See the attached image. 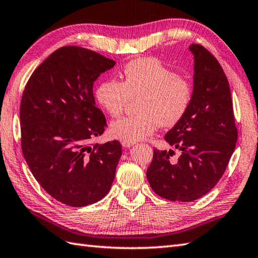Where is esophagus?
Returning <instances> with one entry per match:
<instances>
[{
    "instance_id": "esophagus-1",
    "label": "esophagus",
    "mask_w": 258,
    "mask_h": 258,
    "mask_svg": "<svg viewBox=\"0 0 258 258\" xmlns=\"http://www.w3.org/2000/svg\"><path fill=\"white\" fill-rule=\"evenodd\" d=\"M133 145H134V143H131V142L122 141V146H123V147H126V149H128V147H132Z\"/></svg>"
}]
</instances>
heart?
I'll return each mask as SVG.
<instances>
[{"label": "heart", "instance_id": "obj_1", "mask_svg": "<svg viewBox=\"0 0 258 258\" xmlns=\"http://www.w3.org/2000/svg\"><path fill=\"white\" fill-rule=\"evenodd\" d=\"M193 96V84L154 57L127 63L122 81L105 80L95 91L97 104L111 116H117L130 100L138 98V114L119 117L109 125L113 138L131 143L152 135L158 125L172 127L178 124L187 114Z\"/></svg>", "mask_w": 258, "mask_h": 258}]
</instances>
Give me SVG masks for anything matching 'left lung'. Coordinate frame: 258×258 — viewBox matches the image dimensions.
Instances as JSON below:
<instances>
[{
  "instance_id": "1",
  "label": "left lung",
  "mask_w": 258,
  "mask_h": 258,
  "mask_svg": "<svg viewBox=\"0 0 258 258\" xmlns=\"http://www.w3.org/2000/svg\"><path fill=\"white\" fill-rule=\"evenodd\" d=\"M194 55V96L185 117L169 130L165 141L182 151L154 150L146 176L152 189L168 201L191 202L207 194L225 172L236 146L231 90L225 73L204 46L190 44Z\"/></svg>"
}]
</instances>
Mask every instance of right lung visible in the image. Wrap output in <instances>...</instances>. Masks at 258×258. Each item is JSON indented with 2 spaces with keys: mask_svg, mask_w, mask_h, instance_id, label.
Wrapping results in <instances>:
<instances>
[{
  "mask_svg": "<svg viewBox=\"0 0 258 258\" xmlns=\"http://www.w3.org/2000/svg\"><path fill=\"white\" fill-rule=\"evenodd\" d=\"M114 65L84 47H59L38 65L22 95L24 158L38 184L65 205L98 202L114 180L119 142L91 144L107 125L95 105L93 84Z\"/></svg>",
  "mask_w": 258,
  "mask_h": 258,
  "instance_id": "obj_1",
  "label": "right lung"
}]
</instances>
